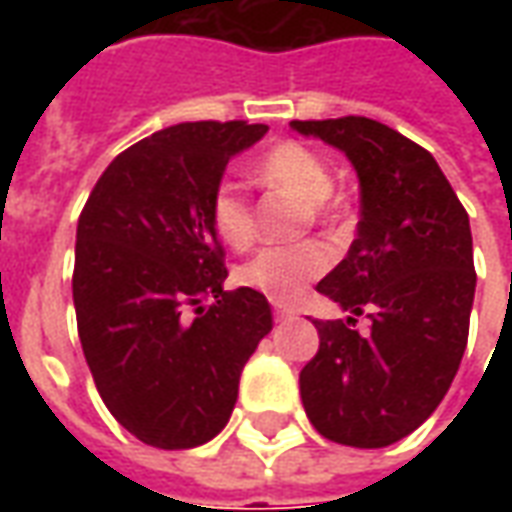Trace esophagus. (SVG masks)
Instances as JSON below:
<instances>
[{
	"label": "esophagus",
	"instance_id": "esophagus-1",
	"mask_svg": "<svg viewBox=\"0 0 512 512\" xmlns=\"http://www.w3.org/2000/svg\"><path fill=\"white\" fill-rule=\"evenodd\" d=\"M296 312L290 310V307H285V304H274V318L277 321H285V318H293Z\"/></svg>",
	"mask_w": 512,
	"mask_h": 512
}]
</instances>
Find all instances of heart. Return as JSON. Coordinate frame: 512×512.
Segmentation results:
<instances>
[{"label": "heart", "instance_id": "b5f03b06", "mask_svg": "<svg viewBox=\"0 0 512 512\" xmlns=\"http://www.w3.org/2000/svg\"><path fill=\"white\" fill-rule=\"evenodd\" d=\"M257 175L271 186L296 194L315 219H323L329 213L326 200L334 191L332 169L310 147H301L296 142L277 145L260 158ZM211 224L213 233L233 249H246L252 244L255 238L252 208L235 180L224 178L216 183L211 194ZM329 266H332V252L318 241L263 246L238 268V282L246 288L260 290L263 296L279 304H288L299 299L312 279L326 274Z\"/></svg>", "mask_w": 512, "mask_h": 512}]
</instances>
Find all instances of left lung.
<instances>
[{"instance_id":"1","label":"left lung","mask_w":512,"mask_h":512,"mask_svg":"<svg viewBox=\"0 0 512 512\" xmlns=\"http://www.w3.org/2000/svg\"><path fill=\"white\" fill-rule=\"evenodd\" d=\"M290 128L356 169V238L318 293L374 323L359 335L350 315L312 321L321 348L301 370V403L329 441L389 447L436 411L466 351L477 285L469 216L436 158L395 128L370 117Z\"/></svg>"}]
</instances>
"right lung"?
<instances>
[{
	"instance_id": "add662e5",
	"label": "right lung",
	"mask_w": 512,
	"mask_h": 512,
	"mask_svg": "<svg viewBox=\"0 0 512 512\" xmlns=\"http://www.w3.org/2000/svg\"><path fill=\"white\" fill-rule=\"evenodd\" d=\"M268 126L180 123L106 167L76 227L73 307L98 395L158 450L222 433L241 370L271 332L252 288L224 290L227 268L211 194L227 161Z\"/></svg>"
}]
</instances>
